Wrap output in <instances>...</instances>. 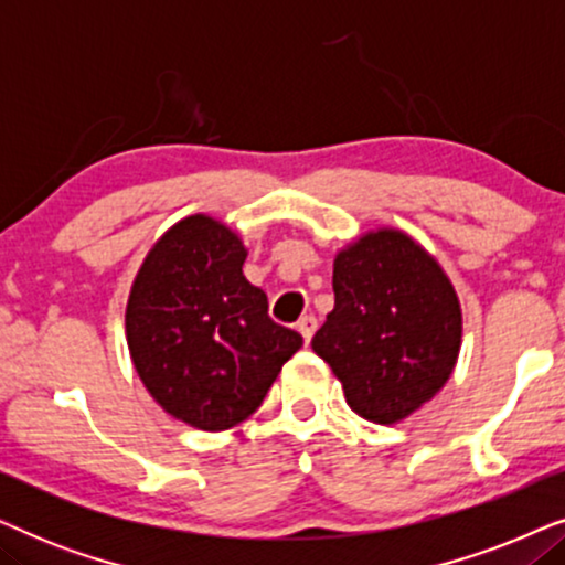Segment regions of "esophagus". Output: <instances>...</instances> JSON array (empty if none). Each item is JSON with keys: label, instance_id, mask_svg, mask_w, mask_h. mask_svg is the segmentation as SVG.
Masks as SVG:
<instances>
[{"label": "esophagus", "instance_id": "obj_1", "mask_svg": "<svg viewBox=\"0 0 565 565\" xmlns=\"http://www.w3.org/2000/svg\"><path fill=\"white\" fill-rule=\"evenodd\" d=\"M298 331H300V337H303L306 344L311 342V337L316 334V319H313V316H303V319L298 321Z\"/></svg>", "mask_w": 565, "mask_h": 565}]
</instances>
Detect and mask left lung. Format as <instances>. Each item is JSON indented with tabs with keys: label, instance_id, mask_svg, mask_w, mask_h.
<instances>
[{
	"label": "left lung",
	"instance_id": "8db88e82",
	"mask_svg": "<svg viewBox=\"0 0 565 565\" xmlns=\"http://www.w3.org/2000/svg\"><path fill=\"white\" fill-rule=\"evenodd\" d=\"M462 308L439 262L406 231H365L334 257V311L313 337L362 419L398 424L450 381Z\"/></svg>",
	"mask_w": 565,
	"mask_h": 565
}]
</instances>
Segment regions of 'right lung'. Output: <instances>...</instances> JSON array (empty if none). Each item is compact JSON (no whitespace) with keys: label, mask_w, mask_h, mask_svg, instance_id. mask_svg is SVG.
<instances>
[{"label":"right lung","mask_w":565,"mask_h":565,"mask_svg":"<svg viewBox=\"0 0 565 565\" xmlns=\"http://www.w3.org/2000/svg\"><path fill=\"white\" fill-rule=\"evenodd\" d=\"M249 249L213 215L177 221L157 238L128 292L126 339L149 396L203 431L257 412L303 337L267 316L246 280Z\"/></svg>","instance_id":"right-lung-1"}]
</instances>
